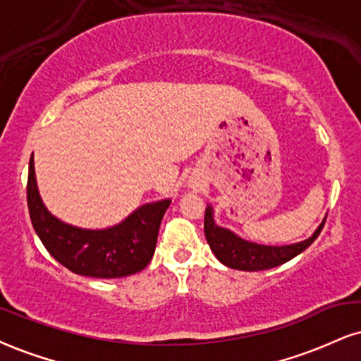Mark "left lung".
Masks as SVG:
<instances>
[{
    "label": "left lung",
    "mask_w": 361,
    "mask_h": 361,
    "mask_svg": "<svg viewBox=\"0 0 361 361\" xmlns=\"http://www.w3.org/2000/svg\"><path fill=\"white\" fill-rule=\"evenodd\" d=\"M324 222L316 228L306 240L298 242V244L290 245H262L255 244V242H249L230 232L228 228L219 227L214 220V208L210 205L205 210V237L208 245H210L212 252L215 257L224 264V266L237 269V271H266V269H272L286 264L288 260L294 259L296 255L306 250L312 242L319 235V232L324 227Z\"/></svg>",
    "instance_id": "left-lung-1"
}]
</instances>
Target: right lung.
<instances>
[{
    "mask_svg": "<svg viewBox=\"0 0 361 361\" xmlns=\"http://www.w3.org/2000/svg\"><path fill=\"white\" fill-rule=\"evenodd\" d=\"M27 202L35 232L51 257L75 274L114 279L136 274L149 264L156 249L159 225L171 200L146 203L109 228L73 227L51 215L43 205L32 156Z\"/></svg>",
    "mask_w": 361,
    "mask_h": 361,
    "instance_id": "add662e5",
    "label": "right lung"
}]
</instances>
